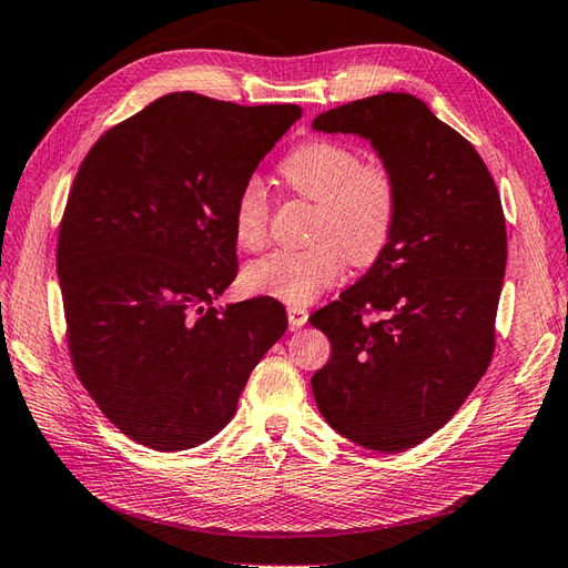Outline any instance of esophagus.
<instances>
[{"mask_svg": "<svg viewBox=\"0 0 568 568\" xmlns=\"http://www.w3.org/2000/svg\"><path fill=\"white\" fill-rule=\"evenodd\" d=\"M286 315H288V325L291 329H298L303 327L305 322H308V311L301 308V305H288L286 308Z\"/></svg>", "mask_w": 568, "mask_h": 568, "instance_id": "obj_1", "label": "esophagus"}]
</instances>
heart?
Instances as JSON below:
<instances>
[{
    "label": "heart",
    "mask_w": 568,
    "mask_h": 568,
    "mask_svg": "<svg viewBox=\"0 0 568 568\" xmlns=\"http://www.w3.org/2000/svg\"><path fill=\"white\" fill-rule=\"evenodd\" d=\"M291 193L315 203L308 248L274 251L246 265L241 282L251 294L291 305L311 303L344 272V257L371 265L385 251L398 214V186L382 162H363L361 152L339 141H308L280 166ZM267 195L248 181L234 203V236L243 251L267 241Z\"/></svg>",
    "instance_id": "heart-1"
}]
</instances>
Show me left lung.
Masks as SVG:
<instances>
[{"label":"left lung","mask_w":568,"mask_h":568,"mask_svg":"<svg viewBox=\"0 0 568 568\" xmlns=\"http://www.w3.org/2000/svg\"><path fill=\"white\" fill-rule=\"evenodd\" d=\"M313 129L363 138L398 186L385 251L311 315L332 344L311 379L315 404L361 447L404 452L449 423L493 358L507 270L501 201L475 148L408 93L342 104ZM367 310L383 317L365 321Z\"/></svg>","instance_id":"left-lung-1"}]
</instances>
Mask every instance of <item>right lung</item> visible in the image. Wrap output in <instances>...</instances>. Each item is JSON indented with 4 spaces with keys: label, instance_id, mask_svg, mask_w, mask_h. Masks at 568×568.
Instances as JSON below:
<instances>
[{
    "label": "right lung",
    "instance_id": "add662e5",
    "mask_svg": "<svg viewBox=\"0 0 568 568\" xmlns=\"http://www.w3.org/2000/svg\"><path fill=\"white\" fill-rule=\"evenodd\" d=\"M298 119L296 104L170 93L106 131L73 179L57 246L71 361L138 444L217 435L286 332L270 296L214 301L236 277V195Z\"/></svg>",
    "mask_w": 568,
    "mask_h": 568
}]
</instances>
